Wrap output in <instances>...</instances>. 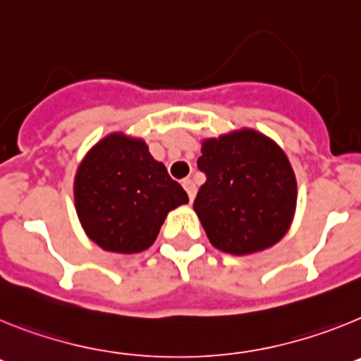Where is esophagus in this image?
<instances>
[{
  "label": "esophagus",
  "mask_w": 361,
  "mask_h": 361,
  "mask_svg": "<svg viewBox=\"0 0 361 361\" xmlns=\"http://www.w3.org/2000/svg\"><path fill=\"white\" fill-rule=\"evenodd\" d=\"M183 186H184V190L188 191V197H190V200L195 199V193H197L195 183H193L191 178H184V180H183Z\"/></svg>",
  "instance_id": "34e87169"
}]
</instances>
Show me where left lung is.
<instances>
[{"label":"left lung","instance_id":"1","mask_svg":"<svg viewBox=\"0 0 361 361\" xmlns=\"http://www.w3.org/2000/svg\"><path fill=\"white\" fill-rule=\"evenodd\" d=\"M206 175L193 209L209 242L231 255L262 251L288 233L296 178L286 153L253 130L208 139L197 161Z\"/></svg>","mask_w":361,"mask_h":361}]
</instances>
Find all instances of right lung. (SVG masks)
Listing matches in <instances>:
<instances>
[{
    "mask_svg": "<svg viewBox=\"0 0 361 361\" xmlns=\"http://www.w3.org/2000/svg\"><path fill=\"white\" fill-rule=\"evenodd\" d=\"M86 235L103 250L139 253L155 242L168 212L188 202L183 186L141 139L114 133L90 149L73 184Z\"/></svg>",
    "mask_w": 361,
    "mask_h": 361,
    "instance_id": "1",
    "label": "right lung"
}]
</instances>
